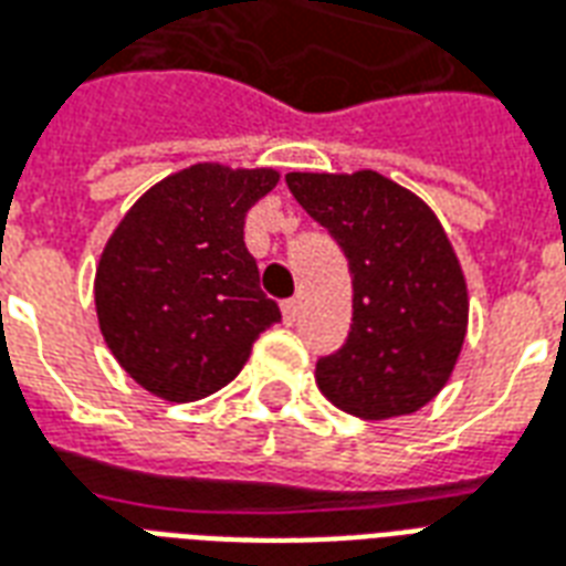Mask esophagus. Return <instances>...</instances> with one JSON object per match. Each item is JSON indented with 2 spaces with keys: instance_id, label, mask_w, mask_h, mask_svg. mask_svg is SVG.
Masks as SVG:
<instances>
[{
  "instance_id": "esophagus-1",
  "label": "esophagus",
  "mask_w": 566,
  "mask_h": 566,
  "mask_svg": "<svg viewBox=\"0 0 566 566\" xmlns=\"http://www.w3.org/2000/svg\"><path fill=\"white\" fill-rule=\"evenodd\" d=\"M282 315H284V324H294L296 315H300V300H294V296H291V300H284Z\"/></svg>"
}]
</instances>
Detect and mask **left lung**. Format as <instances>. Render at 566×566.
<instances>
[{"label":"left lung","mask_w":566,"mask_h":566,"mask_svg":"<svg viewBox=\"0 0 566 566\" xmlns=\"http://www.w3.org/2000/svg\"><path fill=\"white\" fill-rule=\"evenodd\" d=\"M284 182L345 251L354 284L350 333L317 359V387L363 420L420 411L450 378L468 326V287L441 221L375 170Z\"/></svg>","instance_id":"left-lung-1"}]
</instances>
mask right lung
Masks as SVG:
<instances>
[{"label":"right lung","mask_w":566,"mask_h":566,"mask_svg":"<svg viewBox=\"0 0 566 566\" xmlns=\"http://www.w3.org/2000/svg\"><path fill=\"white\" fill-rule=\"evenodd\" d=\"M275 170L195 165L137 200L95 272L104 342L140 387L203 399L240 375L254 338L282 321L245 249V216Z\"/></svg>","instance_id":"1"}]
</instances>
